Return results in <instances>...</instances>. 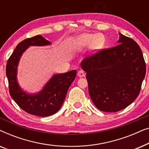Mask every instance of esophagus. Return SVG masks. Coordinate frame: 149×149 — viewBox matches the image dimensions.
<instances>
[{
    "label": "esophagus",
    "instance_id": "esophagus-1",
    "mask_svg": "<svg viewBox=\"0 0 149 149\" xmlns=\"http://www.w3.org/2000/svg\"><path fill=\"white\" fill-rule=\"evenodd\" d=\"M77 75H78L79 77H84L85 76V72L83 70H81L79 71L78 73H77Z\"/></svg>",
    "mask_w": 149,
    "mask_h": 149
}]
</instances>
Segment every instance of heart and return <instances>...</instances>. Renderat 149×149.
<instances>
[{"mask_svg": "<svg viewBox=\"0 0 149 149\" xmlns=\"http://www.w3.org/2000/svg\"><path fill=\"white\" fill-rule=\"evenodd\" d=\"M104 45V38L100 34L83 33L76 36L70 44L73 52H79L90 46L93 52L101 49Z\"/></svg>", "mask_w": 149, "mask_h": 149, "instance_id": "heart-1", "label": "heart"}]
</instances>
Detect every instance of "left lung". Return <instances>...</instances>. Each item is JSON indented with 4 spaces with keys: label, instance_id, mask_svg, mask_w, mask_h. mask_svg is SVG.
Returning <instances> with one entry per match:
<instances>
[{
    "label": "left lung",
    "instance_id": "obj_1",
    "mask_svg": "<svg viewBox=\"0 0 149 149\" xmlns=\"http://www.w3.org/2000/svg\"><path fill=\"white\" fill-rule=\"evenodd\" d=\"M117 46L83 59L91 100L104 112L121 111L139 95L146 74L141 49L133 39L119 33Z\"/></svg>",
    "mask_w": 149,
    "mask_h": 149
}]
</instances>
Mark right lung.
I'll use <instances>...</instances> for the list:
<instances>
[{
    "label": "right lung",
    "instance_id": "obj_1",
    "mask_svg": "<svg viewBox=\"0 0 149 149\" xmlns=\"http://www.w3.org/2000/svg\"><path fill=\"white\" fill-rule=\"evenodd\" d=\"M51 45L41 35L22 40L17 45L7 61L6 74L9 93L16 104L26 113L39 117H47L56 113L63 104L68 88L74 81L77 70L53 75L39 92L28 93L22 89L17 80V66L23 53L30 46Z\"/></svg>",
    "mask_w": 149,
    "mask_h": 149
}]
</instances>
